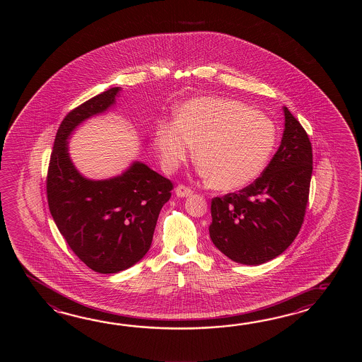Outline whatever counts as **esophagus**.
I'll return each instance as SVG.
<instances>
[{
    "instance_id": "34e87169",
    "label": "esophagus",
    "mask_w": 362,
    "mask_h": 362,
    "mask_svg": "<svg viewBox=\"0 0 362 362\" xmlns=\"http://www.w3.org/2000/svg\"><path fill=\"white\" fill-rule=\"evenodd\" d=\"M175 192H176V195L180 197V198H186V197H190V195H192V190L190 187L185 186V185H178Z\"/></svg>"
}]
</instances>
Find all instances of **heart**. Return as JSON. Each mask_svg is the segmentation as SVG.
Here are the masks:
<instances>
[{
    "label": "heart",
    "instance_id": "heart-1",
    "mask_svg": "<svg viewBox=\"0 0 362 362\" xmlns=\"http://www.w3.org/2000/svg\"><path fill=\"white\" fill-rule=\"evenodd\" d=\"M176 124L160 123L154 145L165 170L186 162L195 146L199 173L215 189L231 192L254 182L277 142L268 116L238 100L200 97L176 110Z\"/></svg>",
    "mask_w": 362,
    "mask_h": 362
}]
</instances>
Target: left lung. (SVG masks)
Returning a JSON list of instances; mask_svg holds the SVG:
<instances>
[{
    "label": "left lung",
    "mask_w": 362,
    "mask_h": 362,
    "mask_svg": "<svg viewBox=\"0 0 362 362\" xmlns=\"http://www.w3.org/2000/svg\"><path fill=\"white\" fill-rule=\"evenodd\" d=\"M285 131L262 176L211 202L209 237L233 262L259 265L282 254L300 231L313 170L312 145L284 107Z\"/></svg>",
    "instance_id": "8db88e82"
}]
</instances>
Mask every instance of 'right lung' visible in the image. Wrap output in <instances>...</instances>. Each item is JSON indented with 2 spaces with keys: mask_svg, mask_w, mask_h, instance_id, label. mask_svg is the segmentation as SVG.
I'll return each instance as SVG.
<instances>
[{
  "mask_svg": "<svg viewBox=\"0 0 362 362\" xmlns=\"http://www.w3.org/2000/svg\"><path fill=\"white\" fill-rule=\"evenodd\" d=\"M119 92L111 88L69 111L57 132L47 170V204L54 223L74 254L102 274L128 269L146 255L173 189L168 178L144 163H133L117 177L94 181L71 162L69 134L111 107Z\"/></svg>",
  "mask_w": 362,
  "mask_h": 362,
  "instance_id": "right-lung-1",
  "label": "right lung"
}]
</instances>
